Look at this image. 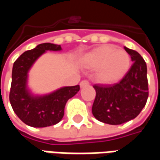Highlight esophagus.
Masks as SVG:
<instances>
[{
  "instance_id": "34e87169",
  "label": "esophagus",
  "mask_w": 160,
  "mask_h": 160,
  "mask_svg": "<svg viewBox=\"0 0 160 160\" xmlns=\"http://www.w3.org/2000/svg\"><path fill=\"white\" fill-rule=\"evenodd\" d=\"M80 87H87V86H89V81L87 80H82L80 84Z\"/></svg>"
}]
</instances>
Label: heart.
<instances>
[{
  "instance_id": "heart-1",
  "label": "heart",
  "mask_w": 160,
  "mask_h": 160,
  "mask_svg": "<svg viewBox=\"0 0 160 160\" xmlns=\"http://www.w3.org/2000/svg\"><path fill=\"white\" fill-rule=\"evenodd\" d=\"M130 56L125 50L114 45H103L92 49L82 57V62L89 68H97L96 78L104 84L121 80L130 67Z\"/></svg>"
}]
</instances>
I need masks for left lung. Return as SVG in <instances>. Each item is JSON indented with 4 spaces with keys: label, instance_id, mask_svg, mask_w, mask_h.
I'll list each match as a JSON object with an SVG mask.
<instances>
[{
    "label": "left lung",
    "instance_id": "obj_1",
    "mask_svg": "<svg viewBox=\"0 0 160 160\" xmlns=\"http://www.w3.org/2000/svg\"><path fill=\"white\" fill-rule=\"evenodd\" d=\"M134 62L124 77L113 85H94V118L104 123L118 125L137 117L148 98L147 64L135 50L124 47Z\"/></svg>",
    "mask_w": 160,
    "mask_h": 160
}]
</instances>
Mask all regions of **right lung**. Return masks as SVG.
Instances as JSON below:
<instances>
[{
    "instance_id": "add662e5",
    "label": "right lung",
    "mask_w": 160,
    "mask_h": 160,
    "mask_svg": "<svg viewBox=\"0 0 160 160\" xmlns=\"http://www.w3.org/2000/svg\"><path fill=\"white\" fill-rule=\"evenodd\" d=\"M61 45L44 42L24 52L13 63L10 104L18 118L31 127L44 128L58 123L64 116L68 100L80 91V86L64 87L43 96H34L27 88L28 72L47 50L58 51Z\"/></svg>"
}]
</instances>
